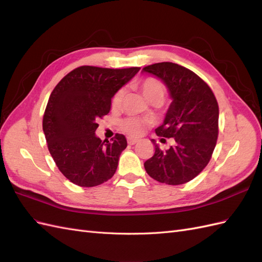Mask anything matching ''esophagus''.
<instances>
[{"mask_svg":"<svg viewBox=\"0 0 262 262\" xmlns=\"http://www.w3.org/2000/svg\"><path fill=\"white\" fill-rule=\"evenodd\" d=\"M128 143L130 145H134V144L138 143V140H136V139H128Z\"/></svg>","mask_w":262,"mask_h":262,"instance_id":"1","label":"esophagus"}]
</instances>
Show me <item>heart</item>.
<instances>
[{"instance_id":"heart-1","label":"heart","mask_w":262,"mask_h":262,"mask_svg":"<svg viewBox=\"0 0 262 262\" xmlns=\"http://www.w3.org/2000/svg\"><path fill=\"white\" fill-rule=\"evenodd\" d=\"M139 87L143 96L152 104H161L166 95V86L156 77H145L139 83ZM124 91L119 90L113 97V107L119 108L122 104ZM122 130L131 137H139L143 132V122L138 118H125L121 121Z\"/></svg>"}]
</instances>
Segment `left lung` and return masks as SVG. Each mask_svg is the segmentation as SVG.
Instances as JSON below:
<instances>
[{
  "label": "left lung",
  "mask_w": 262,
  "mask_h": 262,
  "mask_svg": "<svg viewBox=\"0 0 262 262\" xmlns=\"http://www.w3.org/2000/svg\"><path fill=\"white\" fill-rule=\"evenodd\" d=\"M143 71L161 78L167 86L172 101L163 124L155 132L158 137L175 140V144L166 150L152 140L155 153L144 163L145 170L162 184H186L209 164L216 145L217 100L201 77L176 63H155Z\"/></svg>",
  "instance_id": "left-lung-1"
}]
</instances>
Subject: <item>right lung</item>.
I'll return each mask as SVG.
<instances>
[{
    "label": "right lung",
    "instance_id": "obj_1",
    "mask_svg": "<svg viewBox=\"0 0 262 262\" xmlns=\"http://www.w3.org/2000/svg\"><path fill=\"white\" fill-rule=\"evenodd\" d=\"M140 68L83 66L71 71L52 91L42 119L48 149L59 170L80 187H95L112 178L122 150L123 134L101 141L97 120L108 115L114 95Z\"/></svg>",
    "mask_w": 262,
    "mask_h": 262
}]
</instances>
